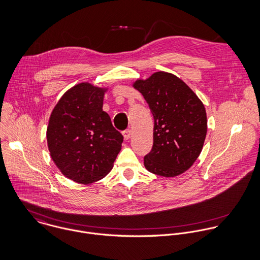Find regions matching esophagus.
I'll list each match as a JSON object with an SVG mask.
<instances>
[{
	"instance_id": "esophagus-1",
	"label": "esophagus",
	"mask_w": 260,
	"mask_h": 260,
	"mask_svg": "<svg viewBox=\"0 0 260 260\" xmlns=\"http://www.w3.org/2000/svg\"><path fill=\"white\" fill-rule=\"evenodd\" d=\"M122 136L124 138V140H129L131 136H132V131L131 129H125L122 132Z\"/></svg>"
}]
</instances>
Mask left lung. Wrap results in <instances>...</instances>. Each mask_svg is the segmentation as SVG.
Returning a JSON list of instances; mask_svg holds the SVG:
<instances>
[{
    "label": "left lung",
    "mask_w": 260,
    "mask_h": 260,
    "mask_svg": "<svg viewBox=\"0 0 260 260\" xmlns=\"http://www.w3.org/2000/svg\"><path fill=\"white\" fill-rule=\"evenodd\" d=\"M133 86L143 94L155 120L153 149L144 159L146 169L166 178L185 173L200 156L206 139L204 104L181 78L166 71L137 79Z\"/></svg>",
    "instance_id": "8db88e82"
}]
</instances>
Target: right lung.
Instances as JSON below:
<instances>
[{
  "instance_id": "add662e5",
  "label": "right lung",
  "mask_w": 260,
  "mask_h": 260,
  "mask_svg": "<svg viewBox=\"0 0 260 260\" xmlns=\"http://www.w3.org/2000/svg\"><path fill=\"white\" fill-rule=\"evenodd\" d=\"M108 86L81 82L54 106L46 132L51 158L68 179L83 185L98 182L112 169L123 137L103 110Z\"/></svg>"
}]
</instances>
